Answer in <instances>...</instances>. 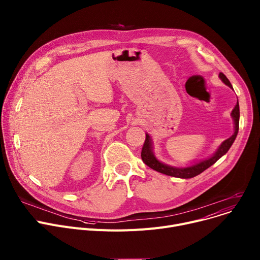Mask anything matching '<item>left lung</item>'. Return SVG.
<instances>
[{
    "mask_svg": "<svg viewBox=\"0 0 260 260\" xmlns=\"http://www.w3.org/2000/svg\"><path fill=\"white\" fill-rule=\"evenodd\" d=\"M219 78L226 83L227 85H229L230 88H232V85L229 81V79L226 77V75H224L223 73H219ZM233 89V88H232ZM232 117L234 119V125H235V131H234V134L229 138V139L224 140L219 148L217 149V151L212 155L211 158L209 159H206L200 163H197L192 166H189V167H185V168H176V167H171V166H168L166 164H163L161 163L160 161H158L157 159L154 158V155L152 153V147H151V140H150V137L149 135L146 134V137H145V141H144V144H143V147H142V151H141V158L143 160V162L148 166L150 167L151 169L158 171V172H161V174H164L166 176H170V177H175V178H181V179H190V178H193L200 174H202V172L204 170H206L207 168H209L211 165H213L219 158H221L222 155L226 153L231 145L233 144L235 138L237 136V133H238V125H239V105H238V100H237V103L235 108L233 109L232 111Z\"/></svg>",
    "mask_w": 260,
    "mask_h": 260,
    "instance_id": "8db88e82",
    "label": "left lung"
}]
</instances>
